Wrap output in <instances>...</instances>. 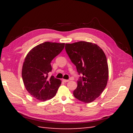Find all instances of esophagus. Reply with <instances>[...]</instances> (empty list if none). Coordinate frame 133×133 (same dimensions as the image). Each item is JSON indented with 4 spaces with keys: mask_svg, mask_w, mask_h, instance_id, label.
I'll return each mask as SVG.
<instances>
[{
    "mask_svg": "<svg viewBox=\"0 0 133 133\" xmlns=\"http://www.w3.org/2000/svg\"><path fill=\"white\" fill-rule=\"evenodd\" d=\"M62 81H63L64 82H69V80H67V79H62Z\"/></svg>",
    "mask_w": 133,
    "mask_h": 133,
    "instance_id": "esophagus-1",
    "label": "esophagus"
}]
</instances>
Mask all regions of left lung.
Wrapping results in <instances>:
<instances>
[{"label": "left lung", "instance_id": "8db88e82", "mask_svg": "<svg viewBox=\"0 0 133 133\" xmlns=\"http://www.w3.org/2000/svg\"><path fill=\"white\" fill-rule=\"evenodd\" d=\"M65 49L78 74L82 75L73 95L83 102H91L107 85L109 69L105 54L98 45L84 41L66 44Z\"/></svg>", "mask_w": 133, "mask_h": 133}]
</instances>
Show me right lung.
Returning a JSON list of instances; mask_svg holds the SVG:
<instances>
[{
	"mask_svg": "<svg viewBox=\"0 0 133 133\" xmlns=\"http://www.w3.org/2000/svg\"><path fill=\"white\" fill-rule=\"evenodd\" d=\"M64 47V43L46 42L34 47L27 54L22 67V79L27 91L41 101L49 100L56 94L61 80L51 76L52 59Z\"/></svg>",
	"mask_w": 133,
	"mask_h": 133,
	"instance_id": "obj_1",
	"label": "right lung"
}]
</instances>
